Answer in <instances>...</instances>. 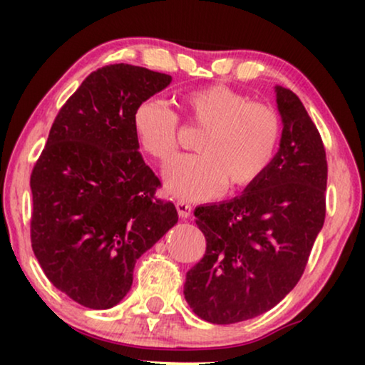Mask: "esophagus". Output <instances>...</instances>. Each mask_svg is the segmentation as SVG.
I'll use <instances>...</instances> for the list:
<instances>
[{"label":"esophagus","instance_id":"obj_1","mask_svg":"<svg viewBox=\"0 0 365 365\" xmlns=\"http://www.w3.org/2000/svg\"><path fill=\"white\" fill-rule=\"evenodd\" d=\"M176 209H178V212L181 214V216H189V214H191V204H189L187 201H182V199H179L178 201V204H176Z\"/></svg>","mask_w":365,"mask_h":365}]
</instances>
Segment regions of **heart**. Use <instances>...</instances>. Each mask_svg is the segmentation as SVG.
Instances as JSON below:
<instances>
[{
    "label": "heart",
    "instance_id": "1",
    "mask_svg": "<svg viewBox=\"0 0 365 365\" xmlns=\"http://www.w3.org/2000/svg\"><path fill=\"white\" fill-rule=\"evenodd\" d=\"M209 149L214 153V156H224V154L231 153H247L252 154L259 149L257 141L249 139L246 134H227V136H221V134L209 133Z\"/></svg>",
    "mask_w": 365,
    "mask_h": 365
}]
</instances>
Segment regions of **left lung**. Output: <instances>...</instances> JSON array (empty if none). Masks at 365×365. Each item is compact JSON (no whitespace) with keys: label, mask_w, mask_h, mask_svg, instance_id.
Returning <instances> with one entry per match:
<instances>
[{"label":"left lung","mask_w":365,"mask_h":365,"mask_svg":"<svg viewBox=\"0 0 365 365\" xmlns=\"http://www.w3.org/2000/svg\"><path fill=\"white\" fill-rule=\"evenodd\" d=\"M169 74L109 64L89 74L59 109L31 173V244L59 291L111 309L133 286L134 264L174 224L173 202L139 153V106Z\"/></svg>","instance_id":"obj_1"}]
</instances>
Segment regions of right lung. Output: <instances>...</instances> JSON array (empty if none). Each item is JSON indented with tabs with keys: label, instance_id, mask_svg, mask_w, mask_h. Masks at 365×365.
Instances as JSON below:
<instances>
[{
	"label": "right lung",
	"instance_id": "right-lung-1",
	"mask_svg": "<svg viewBox=\"0 0 365 365\" xmlns=\"http://www.w3.org/2000/svg\"><path fill=\"white\" fill-rule=\"evenodd\" d=\"M282 121L274 158L239 197L199 206L206 254L186 274L184 297L211 324L267 312L301 279L326 217L327 161L301 99L274 88Z\"/></svg>",
	"mask_w": 365,
	"mask_h": 365
}]
</instances>
